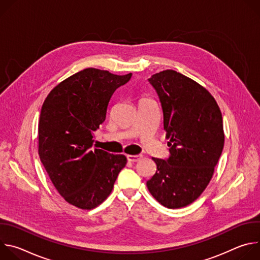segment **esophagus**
<instances>
[{
    "label": "esophagus",
    "mask_w": 260,
    "mask_h": 260,
    "mask_svg": "<svg viewBox=\"0 0 260 260\" xmlns=\"http://www.w3.org/2000/svg\"><path fill=\"white\" fill-rule=\"evenodd\" d=\"M142 157H143V156H142L141 154H137V155H132V154H128V155H126V158H127V160H128V161H131V162H136V161L140 160Z\"/></svg>",
    "instance_id": "1"
}]
</instances>
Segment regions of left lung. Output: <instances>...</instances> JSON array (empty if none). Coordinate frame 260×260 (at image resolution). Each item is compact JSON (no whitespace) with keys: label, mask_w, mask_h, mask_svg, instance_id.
Instances as JSON below:
<instances>
[{"label":"left lung","mask_w":260,"mask_h":260,"mask_svg":"<svg viewBox=\"0 0 260 260\" xmlns=\"http://www.w3.org/2000/svg\"><path fill=\"white\" fill-rule=\"evenodd\" d=\"M148 80L159 96L171 148L167 160L152 157L156 172L147 187L169 209L186 207L208 186L223 149L221 111L205 87L174 70Z\"/></svg>","instance_id":"1"}]
</instances>
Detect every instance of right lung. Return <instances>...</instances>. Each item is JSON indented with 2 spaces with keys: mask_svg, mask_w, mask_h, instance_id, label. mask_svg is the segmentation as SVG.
<instances>
[{
  "mask_svg": "<svg viewBox=\"0 0 260 260\" xmlns=\"http://www.w3.org/2000/svg\"><path fill=\"white\" fill-rule=\"evenodd\" d=\"M131 77L132 73L120 76L87 68L57 84L43 103L38 126L41 162L58 193L79 209L101 205L126 165L123 154L91 146L111 98Z\"/></svg>",
  "mask_w": 260,
  "mask_h": 260,
  "instance_id": "1",
  "label": "right lung"
}]
</instances>
